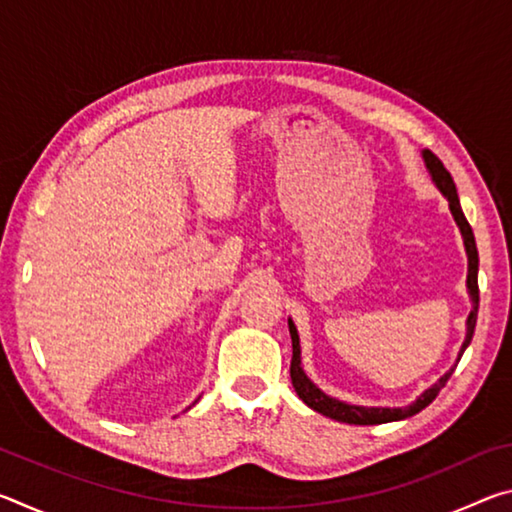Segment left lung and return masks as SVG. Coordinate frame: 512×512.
<instances>
[{
  "mask_svg": "<svg viewBox=\"0 0 512 512\" xmlns=\"http://www.w3.org/2000/svg\"><path fill=\"white\" fill-rule=\"evenodd\" d=\"M422 160H424V167H427L429 176L433 180V185H436L440 189V194L447 198L449 212H452L454 221L458 225V230H461L463 246H465V253H467V293H470L472 309H470V316H467V320H465V327L467 329H465V341H463L461 350H458V357H456V363H458V361H461V357H463V352L467 350V345H470V341H472L474 327H476V314H479V253H476L474 232H472L470 223H467L465 214L461 210V201H458L452 173H449L443 167V162H440L429 149L422 151ZM289 334H291V345H293L291 384H293V388H296L298 397L309 406V409L323 413V415H327V418H332V420L348 422V424H384V422H395V420L411 418V415L420 413L424 406H429L433 400H436V395L440 393V388L447 384V379L452 377V372L456 368V363H454V366L449 368L445 375L436 381V384L429 386L427 391H424L418 397V400L411 402L409 406H397V409H391V406L348 404V402H341V400H336V397L320 391V388L314 384V381L307 377V372L302 370L300 336H298V329H296V325H293L291 318H289Z\"/></svg>",
  "mask_w": 512,
  "mask_h": 512,
  "instance_id": "left-lung-1",
  "label": "left lung"
}]
</instances>
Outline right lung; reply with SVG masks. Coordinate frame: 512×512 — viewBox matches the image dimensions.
<instances>
[{"instance_id":"add662e5","label":"right lung","mask_w":512,"mask_h":512,"mask_svg":"<svg viewBox=\"0 0 512 512\" xmlns=\"http://www.w3.org/2000/svg\"><path fill=\"white\" fill-rule=\"evenodd\" d=\"M194 404H196V402H194Z\"/></svg>"}]
</instances>
